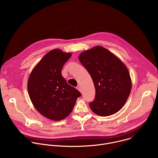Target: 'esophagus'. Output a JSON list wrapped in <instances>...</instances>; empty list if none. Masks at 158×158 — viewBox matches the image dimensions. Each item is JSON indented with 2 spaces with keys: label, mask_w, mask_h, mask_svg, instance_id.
<instances>
[{
  "label": "esophagus",
  "mask_w": 158,
  "mask_h": 158,
  "mask_svg": "<svg viewBox=\"0 0 158 158\" xmlns=\"http://www.w3.org/2000/svg\"><path fill=\"white\" fill-rule=\"evenodd\" d=\"M77 89L78 91H79L81 93H82V90H81V88L80 86H77Z\"/></svg>",
  "instance_id": "obj_1"
}]
</instances>
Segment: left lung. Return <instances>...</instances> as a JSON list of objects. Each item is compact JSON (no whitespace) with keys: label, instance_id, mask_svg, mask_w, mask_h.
<instances>
[{"label":"left lung","instance_id":"8db88e82","mask_svg":"<svg viewBox=\"0 0 158 158\" xmlns=\"http://www.w3.org/2000/svg\"><path fill=\"white\" fill-rule=\"evenodd\" d=\"M79 59L91 75L96 89L91 110L101 116L119 111L131 91V80L124 64L115 55L101 46L82 52Z\"/></svg>","mask_w":158,"mask_h":158}]
</instances>
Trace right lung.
<instances>
[{"instance_id":"obj_1","label":"right lung","mask_w":158,"mask_h":158,"mask_svg":"<svg viewBox=\"0 0 158 158\" xmlns=\"http://www.w3.org/2000/svg\"><path fill=\"white\" fill-rule=\"evenodd\" d=\"M71 56L58 49L51 51L36 65L29 77L27 89L34 106L42 115L53 121L68 116L77 98L81 96L61 74L63 65Z\"/></svg>"}]
</instances>
